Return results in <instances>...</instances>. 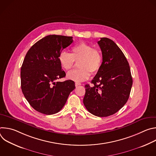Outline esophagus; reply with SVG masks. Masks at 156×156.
<instances>
[{
    "mask_svg": "<svg viewBox=\"0 0 156 156\" xmlns=\"http://www.w3.org/2000/svg\"><path fill=\"white\" fill-rule=\"evenodd\" d=\"M79 85H81V83H75V86H78Z\"/></svg>",
    "mask_w": 156,
    "mask_h": 156,
    "instance_id": "esophagus-1",
    "label": "esophagus"
}]
</instances>
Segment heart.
<instances>
[{"instance_id":"1","label":"heart","mask_w":156,"mask_h":156,"mask_svg":"<svg viewBox=\"0 0 156 156\" xmlns=\"http://www.w3.org/2000/svg\"><path fill=\"white\" fill-rule=\"evenodd\" d=\"M71 54L62 52L58 57L62 68L65 70H70L75 62H78V70L71 71L67 73V78L75 82H82L90 76V72L97 73L100 69L102 57L101 52L94 49L93 46L86 42H81L74 46Z\"/></svg>"}]
</instances>
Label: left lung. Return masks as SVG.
<instances>
[{
	"label": "left lung",
	"instance_id": "1",
	"mask_svg": "<svg viewBox=\"0 0 156 156\" xmlns=\"http://www.w3.org/2000/svg\"><path fill=\"white\" fill-rule=\"evenodd\" d=\"M102 54L100 69L91 81L85 85L83 104L94 115H112L127 102L133 84L129 63L117 44L107 37L98 42Z\"/></svg>",
	"mask_w": 156,
	"mask_h": 156
}]
</instances>
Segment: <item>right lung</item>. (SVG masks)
<instances>
[{
	"mask_svg": "<svg viewBox=\"0 0 156 156\" xmlns=\"http://www.w3.org/2000/svg\"><path fill=\"white\" fill-rule=\"evenodd\" d=\"M72 36L49 35L36 42L27 53L21 68V87L31 106L37 112L52 115L63 108L75 90L72 80H57L65 76L58 57L70 46Z\"/></svg>",
	"mask_w": 156,
	"mask_h": 156,
	"instance_id": "right-lung-1",
	"label": "right lung"
}]
</instances>
